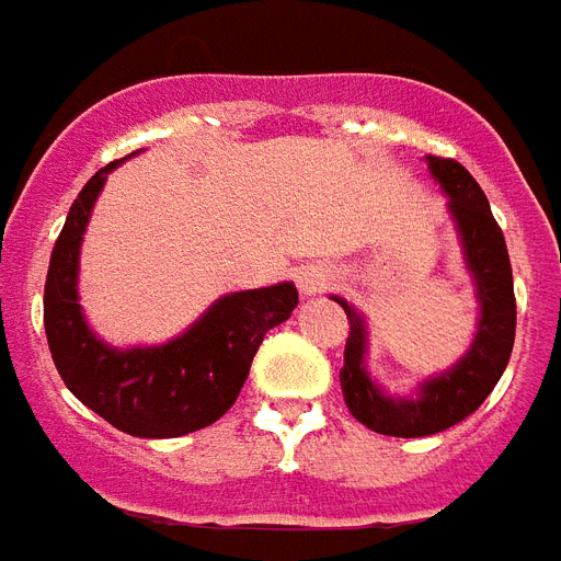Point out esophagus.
Segmentation results:
<instances>
[{
    "mask_svg": "<svg viewBox=\"0 0 561 561\" xmlns=\"http://www.w3.org/2000/svg\"><path fill=\"white\" fill-rule=\"evenodd\" d=\"M329 284L331 275L329 272H322V268H305V272H298V286H301L305 296H317V293H322Z\"/></svg>",
    "mask_w": 561,
    "mask_h": 561,
    "instance_id": "34e87169",
    "label": "esophagus"
}]
</instances>
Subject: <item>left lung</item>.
<instances>
[{
    "label": "left lung",
    "instance_id": "left-lung-1",
    "mask_svg": "<svg viewBox=\"0 0 561 561\" xmlns=\"http://www.w3.org/2000/svg\"><path fill=\"white\" fill-rule=\"evenodd\" d=\"M427 167L448 194V211L463 241L466 268L476 277L478 301H481L478 334L469 353L451 370L421 382L419 398H388L365 370V320L355 313L353 305L334 296V301L350 317V337H346L341 370L343 400L365 427L382 436H403V439L443 433L460 424L466 415H472L488 400L508 365L514 329H517L508 248L490 211L488 196L469 175V170L451 158L427 154Z\"/></svg>",
    "mask_w": 561,
    "mask_h": 561
}]
</instances>
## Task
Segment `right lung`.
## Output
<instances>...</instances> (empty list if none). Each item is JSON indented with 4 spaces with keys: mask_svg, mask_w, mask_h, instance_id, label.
<instances>
[{
    "mask_svg": "<svg viewBox=\"0 0 561 561\" xmlns=\"http://www.w3.org/2000/svg\"><path fill=\"white\" fill-rule=\"evenodd\" d=\"M118 163L85 182L65 218L44 284V329L73 398L122 433L173 439L215 424L236 403L265 331L289 320L298 289L275 284L218 298L185 334L161 346L113 350L98 341L77 305V268L92 206Z\"/></svg>",
    "mask_w": 561,
    "mask_h": 561,
    "instance_id": "1",
    "label": "right lung"
}]
</instances>
